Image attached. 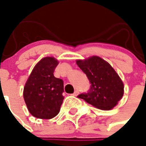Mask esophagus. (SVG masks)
<instances>
[{
    "label": "esophagus",
    "mask_w": 146,
    "mask_h": 146,
    "mask_svg": "<svg viewBox=\"0 0 146 146\" xmlns=\"http://www.w3.org/2000/svg\"><path fill=\"white\" fill-rule=\"evenodd\" d=\"M78 94H79L78 91H77V90H75V91H74V93H73V94H72V96H74V97H76V96L78 95Z\"/></svg>",
    "instance_id": "obj_1"
}]
</instances>
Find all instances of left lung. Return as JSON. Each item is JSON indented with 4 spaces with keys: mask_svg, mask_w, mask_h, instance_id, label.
Masks as SVG:
<instances>
[{
    "mask_svg": "<svg viewBox=\"0 0 146 146\" xmlns=\"http://www.w3.org/2000/svg\"><path fill=\"white\" fill-rule=\"evenodd\" d=\"M76 64L89 80L87 93L77 96L87 103L101 110H111L124 94V85L115 70L108 62L98 56H92Z\"/></svg>",
    "mask_w": 146,
    "mask_h": 146,
    "instance_id": "left-lung-1",
    "label": "left lung"
}]
</instances>
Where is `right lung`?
I'll use <instances>...</instances> for the list:
<instances>
[{"instance_id": "1", "label": "right lung", "mask_w": 146, "mask_h": 146, "mask_svg": "<svg viewBox=\"0 0 146 146\" xmlns=\"http://www.w3.org/2000/svg\"><path fill=\"white\" fill-rule=\"evenodd\" d=\"M58 61L52 57L41 59L32 70L24 88V99L35 117L51 119L59 114L64 97L63 81L53 75Z\"/></svg>"}]
</instances>
